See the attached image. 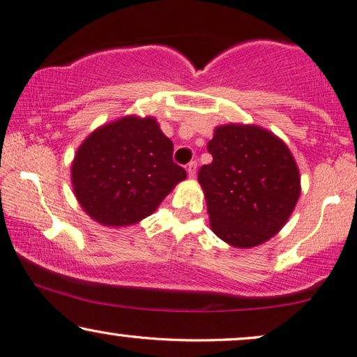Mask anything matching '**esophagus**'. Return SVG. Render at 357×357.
<instances>
[{
	"label": "esophagus",
	"instance_id": "obj_1",
	"mask_svg": "<svg viewBox=\"0 0 357 357\" xmlns=\"http://www.w3.org/2000/svg\"><path fill=\"white\" fill-rule=\"evenodd\" d=\"M195 169H197V162H189L188 163V168H185V172H188V176L189 178H194L195 176Z\"/></svg>",
	"mask_w": 357,
	"mask_h": 357
}]
</instances>
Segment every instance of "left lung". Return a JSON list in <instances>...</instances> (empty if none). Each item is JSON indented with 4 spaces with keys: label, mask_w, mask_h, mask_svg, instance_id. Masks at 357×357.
Listing matches in <instances>:
<instances>
[{
    "label": "left lung",
    "mask_w": 357,
    "mask_h": 357,
    "mask_svg": "<svg viewBox=\"0 0 357 357\" xmlns=\"http://www.w3.org/2000/svg\"><path fill=\"white\" fill-rule=\"evenodd\" d=\"M199 169L213 233L234 248H254L283 228L299 199L301 179L289 149L257 126L215 129Z\"/></svg>",
    "instance_id": "8db88e82"
}]
</instances>
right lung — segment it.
Masks as SVG:
<instances>
[{
  "mask_svg": "<svg viewBox=\"0 0 357 357\" xmlns=\"http://www.w3.org/2000/svg\"><path fill=\"white\" fill-rule=\"evenodd\" d=\"M80 207L107 227H128L153 213L185 169L153 118L126 116L98 128L73 162Z\"/></svg>",
  "mask_w": 357,
  "mask_h": 357,
  "instance_id": "1",
  "label": "right lung"
}]
</instances>
